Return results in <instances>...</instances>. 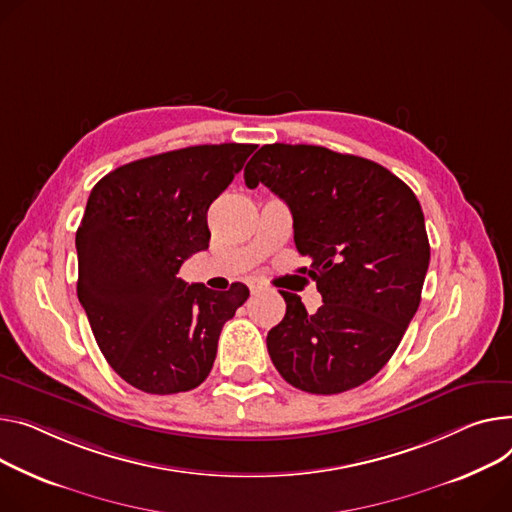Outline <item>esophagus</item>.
Segmentation results:
<instances>
[{
	"label": "esophagus",
	"mask_w": 512,
	"mask_h": 512,
	"mask_svg": "<svg viewBox=\"0 0 512 512\" xmlns=\"http://www.w3.org/2000/svg\"><path fill=\"white\" fill-rule=\"evenodd\" d=\"M247 286H249V290H251V294H259V292H263L267 286H265V282L263 280H259V278H249L247 280Z\"/></svg>",
	"instance_id": "1"
}]
</instances>
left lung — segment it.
Returning a JSON list of instances; mask_svg holds the SVG:
<instances>
[{
	"mask_svg": "<svg viewBox=\"0 0 512 512\" xmlns=\"http://www.w3.org/2000/svg\"><path fill=\"white\" fill-rule=\"evenodd\" d=\"M245 183L288 203L294 243L311 259L323 304L309 315L282 292L284 319L267 333L282 377L315 395L370 381L414 319L430 263L414 191L377 162L321 146L267 144L245 166Z\"/></svg>",
	"mask_w": 512,
	"mask_h": 512,
	"instance_id": "obj_1",
	"label": "left lung"
}]
</instances>
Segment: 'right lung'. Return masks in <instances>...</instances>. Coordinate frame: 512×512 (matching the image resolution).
Returning <instances> with one entry per match:
<instances>
[{
    "instance_id": "1",
    "label": "right lung",
    "mask_w": 512,
    "mask_h": 512,
    "mask_svg": "<svg viewBox=\"0 0 512 512\" xmlns=\"http://www.w3.org/2000/svg\"><path fill=\"white\" fill-rule=\"evenodd\" d=\"M253 144H206L115 168L90 191L76 232L78 298L119 377L152 395L191 391L210 374L218 337L249 298L214 292L179 269L208 249V208Z\"/></svg>"
}]
</instances>
